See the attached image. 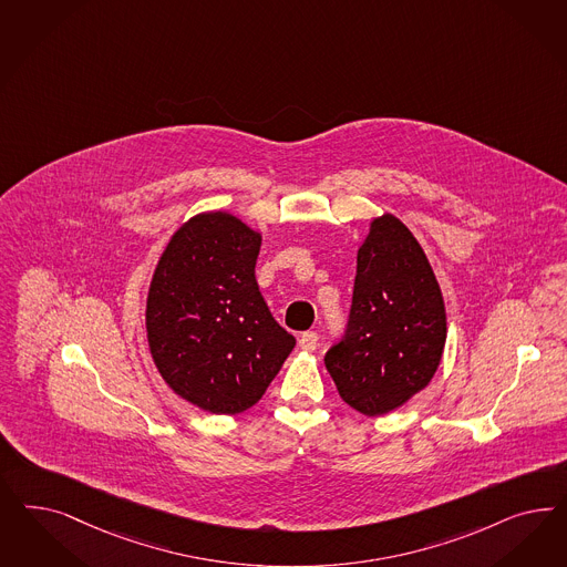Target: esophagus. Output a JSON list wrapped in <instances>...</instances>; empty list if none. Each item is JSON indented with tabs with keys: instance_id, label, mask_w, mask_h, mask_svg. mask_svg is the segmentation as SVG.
<instances>
[{
	"instance_id": "obj_1",
	"label": "esophagus",
	"mask_w": 567,
	"mask_h": 567,
	"mask_svg": "<svg viewBox=\"0 0 567 567\" xmlns=\"http://www.w3.org/2000/svg\"><path fill=\"white\" fill-rule=\"evenodd\" d=\"M298 347L307 352H312L315 348L319 347V336L315 331H305L300 338H298Z\"/></svg>"
}]
</instances>
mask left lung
I'll return each mask as SVG.
<instances>
[{
    "label": "left lung",
    "instance_id": "1",
    "mask_svg": "<svg viewBox=\"0 0 567 567\" xmlns=\"http://www.w3.org/2000/svg\"><path fill=\"white\" fill-rule=\"evenodd\" d=\"M446 342L439 279L409 227L385 213L369 225L344 338L326 367L342 401L385 415L430 384Z\"/></svg>",
    "mask_w": 567,
    "mask_h": 567
}]
</instances>
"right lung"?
I'll list each match as a JSON object with an SVG mask.
<instances>
[{
	"instance_id": "obj_1",
	"label": "right lung",
	"mask_w": 567,
	"mask_h": 567,
	"mask_svg": "<svg viewBox=\"0 0 567 567\" xmlns=\"http://www.w3.org/2000/svg\"><path fill=\"white\" fill-rule=\"evenodd\" d=\"M262 236L225 213H200L168 239L146 300L147 347L168 388L215 415L262 399L296 347L256 284Z\"/></svg>"
}]
</instances>
